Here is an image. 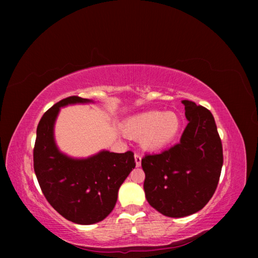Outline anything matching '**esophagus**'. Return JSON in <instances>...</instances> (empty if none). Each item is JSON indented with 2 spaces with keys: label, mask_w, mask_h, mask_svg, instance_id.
<instances>
[{
  "label": "esophagus",
  "mask_w": 258,
  "mask_h": 258,
  "mask_svg": "<svg viewBox=\"0 0 258 258\" xmlns=\"http://www.w3.org/2000/svg\"><path fill=\"white\" fill-rule=\"evenodd\" d=\"M134 158H135V163H136V166L140 167L141 166V162H142V157L140 154H135L134 155Z\"/></svg>",
  "instance_id": "34e87169"
}]
</instances>
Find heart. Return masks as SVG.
<instances>
[{
	"label": "heart",
	"instance_id": "obj_1",
	"mask_svg": "<svg viewBox=\"0 0 258 258\" xmlns=\"http://www.w3.org/2000/svg\"><path fill=\"white\" fill-rule=\"evenodd\" d=\"M182 130V118L175 112L147 111L125 119L122 131L125 135L140 140L142 149L161 151L173 144Z\"/></svg>",
	"mask_w": 258,
	"mask_h": 258
}]
</instances>
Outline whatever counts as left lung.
<instances>
[{"label": "left lung", "instance_id": "8db88e82", "mask_svg": "<svg viewBox=\"0 0 258 258\" xmlns=\"http://www.w3.org/2000/svg\"><path fill=\"white\" fill-rule=\"evenodd\" d=\"M182 103L188 124L179 143L142 158L146 200L168 217L201 211L215 193L223 166L222 142L212 113L191 101Z\"/></svg>", "mask_w": 258, "mask_h": 258}]
</instances>
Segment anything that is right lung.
<instances>
[{
  "mask_svg": "<svg viewBox=\"0 0 258 258\" xmlns=\"http://www.w3.org/2000/svg\"><path fill=\"white\" fill-rule=\"evenodd\" d=\"M93 103L70 96L43 115L33 151L34 172L45 199L67 220L91 225L103 221L116 204L120 185L135 167L133 152L101 151L87 158H73L58 150L54 124L59 108Z\"/></svg>",
  "mask_w": 258,
  "mask_h": 258,
  "instance_id": "right-lung-1",
  "label": "right lung"
}]
</instances>
